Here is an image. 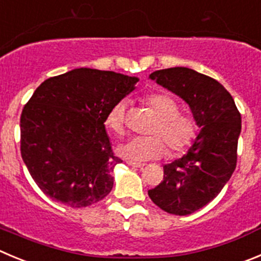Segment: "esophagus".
I'll return each instance as SVG.
<instances>
[{"mask_svg": "<svg viewBox=\"0 0 261 261\" xmlns=\"http://www.w3.org/2000/svg\"><path fill=\"white\" fill-rule=\"evenodd\" d=\"M126 164L131 167H138V169H140V167L144 166V164H139V162H134V161H127Z\"/></svg>", "mask_w": 261, "mask_h": 261, "instance_id": "obj_1", "label": "esophagus"}]
</instances>
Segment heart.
Wrapping results in <instances>:
<instances>
[{
  "label": "heart",
  "mask_w": 261,
  "mask_h": 261,
  "mask_svg": "<svg viewBox=\"0 0 261 261\" xmlns=\"http://www.w3.org/2000/svg\"><path fill=\"white\" fill-rule=\"evenodd\" d=\"M144 104L155 114L158 121L152 128V136H135L118 147V153L131 161H149L166 154H180L193 143L197 123L193 117L180 113V106L165 92H154L144 97ZM126 101L114 104L109 111L106 125L116 135L125 133Z\"/></svg>",
  "instance_id": "b5f03b06"
}]
</instances>
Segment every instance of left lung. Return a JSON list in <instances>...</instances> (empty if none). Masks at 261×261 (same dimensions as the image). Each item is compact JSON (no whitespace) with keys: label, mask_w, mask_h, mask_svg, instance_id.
I'll use <instances>...</instances> for the list:
<instances>
[{"label":"left lung","mask_w":261,"mask_h":261,"mask_svg":"<svg viewBox=\"0 0 261 261\" xmlns=\"http://www.w3.org/2000/svg\"><path fill=\"white\" fill-rule=\"evenodd\" d=\"M149 79L181 97L201 127L188 153L165 165L164 180L148 191L166 213L189 215L213 201L232 176L241 114L223 85L193 69L167 68L155 70Z\"/></svg>","instance_id":"obj_1"}]
</instances>
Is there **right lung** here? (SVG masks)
Masks as SVG:
<instances>
[{
	"instance_id": "add662e5",
	"label": "right lung",
	"mask_w": 261,
	"mask_h": 261,
	"mask_svg": "<svg viewBox=\"0 0 261 261\" xmlns=\"http://www.w3.org/2000/svg\"><path fill=\"white\" fill-rule=\"evenodd\" d=\"M138 77L77 68L43 81L20 117V152L38 188L70 207L108 196L113 154L106 122L116 103L135 89Z\"/></svg>"
}]
</instances>
